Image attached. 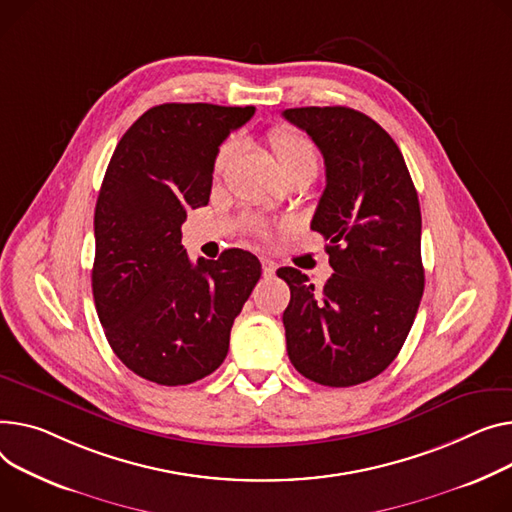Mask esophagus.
<instances>
[{
	"mask_svg": "<svg viewBox=\"0 0 512 512\" xmlns=\"http://www.w3.org/2000/svg\"><path fill=\"white\" fill-rule=\"evenodd\" d=\"M276 263L274 261H271V259H267V257H263L261 259V269H263V276L265 278H271V276H274L276 274Z\"/></svg>",
	"mask_w": 512,
	"mask_h": 512,
	"instance_id": "obj_1",
	"label": "esophagus"
}]
</instances>
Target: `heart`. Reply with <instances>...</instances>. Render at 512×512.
I'll return each instance as SVG.
<instances>
[{
    "mask_svg": "<svg viewBox=\"0 0 512 512\" xmlns=\"http://www.w3.org/2000/svg\"><path fill=\"white\" fill-rule=\"evenodd\" d=\"M267 144L271 152H274V158L284 177L300 173V170H313V173L317 170V164H319L317 148L311 142V138H306L304 133L292 127L280 125V127L269 129ZM234 150H236V144L232 140L218 150V156H216L218 170H222L228 164Z\"/></svg>",
    "mask_w": 512,
    "mask_h": 512,
    "instance_id": "1",
    "label": "heart"
}]
</instances>
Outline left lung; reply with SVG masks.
<instances>
[{
  "label": "left lung",
  "mask_w": 512,
  "mask_h": 512,
  "mask_svg": "<svg viewBox=\"0 0 512 512\" xmlns=\"http://www.w3.org/2000/svg\"><path fill=\"white\" fill-rule=\"evenodd\" d=\"M325 160V191L311 228L329 245L333 276L321 290L294 267L284 311L290 362L319 385L352 387L399 354L424 294L422 214L391 135L348 107L286 109Z\"/></svg>",
  "instance_id": "left-lung-1"
}]
</instances>
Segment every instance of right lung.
<instances>
[{
  "instance_id": "obj_1",
  "label": "right lung",
  "mask_w": 512,
  "mask_h": 512,
  "mask_svg": "<svg viewBox=\"0 0 512 512\" xmlns=\"http://www.w3.org/2000/svg\"><path fill=\"white\" fill-rule=\"evenodd\" d=\"M255 107L166 102L117 144L94 210L92 294L117 358L138 377L189 385L226 358L230 329L261 276L243 249L191 263L187 210L208 206L220 144Z\"/></svg>"
}]
</instances>
